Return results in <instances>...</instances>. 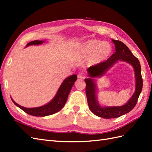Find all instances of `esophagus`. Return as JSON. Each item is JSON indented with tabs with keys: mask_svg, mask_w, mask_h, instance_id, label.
<instances>
[{
	"mask_svg": "<svg viewBox=\"0 0 152 152\" xmlns=\"http://www.w3.org/2000/svg\"><path fill=\"white\" fill-rule=\"evenodd\" d=\"M78 78H80V79H83L86 78V75L85 74L83 73V72H79L78 74Z\"/></svg>",
	"mask_w": 152,
	"mask_h": 152,
	"instance_id": "esophagus-1",
	"label": "esophagus"
}]
</instances>
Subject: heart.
Returning <instances> with one entry per match:
<instances>
[{"label":"heart","mask_w":152,"mask_h":152,"mask_svg":"<svg viewBox=\"0 0 152 152\" xmlns=\"http://www.w3.org/2000/svg\"><path fill=\"white\" fill-rule=\"evenodd\" d=\"M112 46L107 42L91 39L82 44L80 51L84 57L88 58L90 65L95 66L107 60L112 53Z\"/></svg>","instance_id":"b5f03b06"}]
</instances>
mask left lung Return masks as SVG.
I'll use <instances>...</instances> for the list:
<instances>
[{
	"mask_svg": "<svg viewBox=\"0 0 152 152\" xmlns=\"http://www.w3.org/2000/svg\"><path fill=\"white\" fill-rule=\"evenodd\" d=\"M115 45V52L104 62L97 65L89 67L88 73L89 78H86V92L89 108L93 114L100 118L111 119L120 116L129 112L136 105L138 99L142 89V78L141 75V66L139 61L129 48L119 40H112ZM118 60L124 61L130 64L134 67L135 77V91L128 102L119 107H102L99 104L96 97L97 86L94 78L99 77L106 73Z\"/></svg>",
	"mask_w": 152,
	"mask_h": 152,
	"instance_id": "1",
	"label": "left lung"
}]
</instances>
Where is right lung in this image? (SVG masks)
Instances as JSON below:
<instances>
[{
	"instance_id": "obj_1",
	"label": "right lung",
	"mask_w": 152,
	"mask_h": 152,
	"mask_svg": "<svg viewBox=\"0 0 152 152\" xmlns=\"http://www.w3.org/2000/svg\"><path fill=\"white\" fill-rule=\"evenodd\" d=\"M45 41L44 40H34L27 44L26 47H28L31 45H40L43 44ZM77 80V76L76 74H72L68 78H65L61 83L59 89L57 90L56 95H55L53 99L51 100L46 104L44 106H39V107L35 108H25L17 104L12 98V101L14 104L23 110L27 114L33 115V116H39V117H44L58 112L65 104L67 101L68 96L72 89L74 82Z\"/></svg>"
}]
</instances>
